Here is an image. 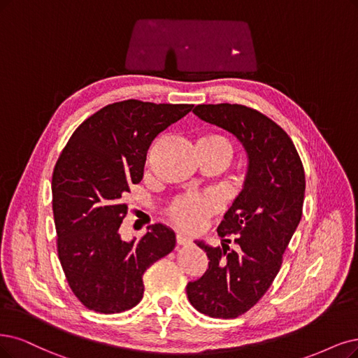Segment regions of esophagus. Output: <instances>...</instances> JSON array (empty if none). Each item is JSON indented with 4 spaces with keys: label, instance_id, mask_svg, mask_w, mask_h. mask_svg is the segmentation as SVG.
<instances>
[{
    "label": "esophagus",
    "instance_id": "34e87169",
    "mask_svg": "<svg viewBox=\"0 0 358 358\" xmlns=\"http://www.w3.org/2000/svg\"><path fill=\"white\" fill-rule=\"evenodd\" d=\"M192 242H190V239L187 236H182V234H177V245L178 246H187V245H190Z\"/></svg>",
    "mask_w": 358,
    "mask_h": 358
}]
</instances>
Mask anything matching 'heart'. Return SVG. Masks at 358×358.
<instances>
[{"label":"heart","instance_id":"heart-1","mask_svg":"<svg viewBox=\"0 0 358 358\" xmlns=\"http://www.w3.org/2000/svg\"><path fill=\"white\" fill-rule=\"evenodd\" d=\"M197 149L201 153H215L229 159L231 153L230 141L215 132L203 134L197 140ZM220 201L214 194H181L168 206V218L174 226L184 231H197L203 227L205 221L217 213Z\"/></svg>","mask_w":358,"mask_h":358}]
</instances>
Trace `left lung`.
Masks as SVG:
<instances>
[{"instance_id":"8db88e82","label":"left lung","mask_w":358,"mask_h":358,"mask_svg":"<svg viewBox=\"0 0 358 358\" xmlns=\"http://www.w3.org/2000/svg\"><path fill=\"white\" fill-rule=\"evenodd\" d=\"M194 115L231 132L248 155L243 189L217 231L222 246L196 245L209 264L186 287L192 306L214 319H236L267 292L302 217L306 172L286 131L242 104H199ZM233 241L236 250L228 243Z\"/></svg>"}]
</instances>
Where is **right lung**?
I'll return each instance as SVG.
<instances>
[{"label": "right lung", "mask_w": 358, "mask_h": 358, "mask_svg": "<svg viewBox=\"0 0 358 358\" xmlns=\"http://www.w3.org/2000/svg\"><path fill=\"white\" fill-rule=\"evenodd\" d=\"M193 104L124 100L79 125L62 150L51 180L57 254L75 296L103 314L136 307L143 274L176 246V233L152 224L140 241L119 234L131 184L143 180L145 156L159 132Z\"/></svg>", "instance_id": "1"}]
</instances>
